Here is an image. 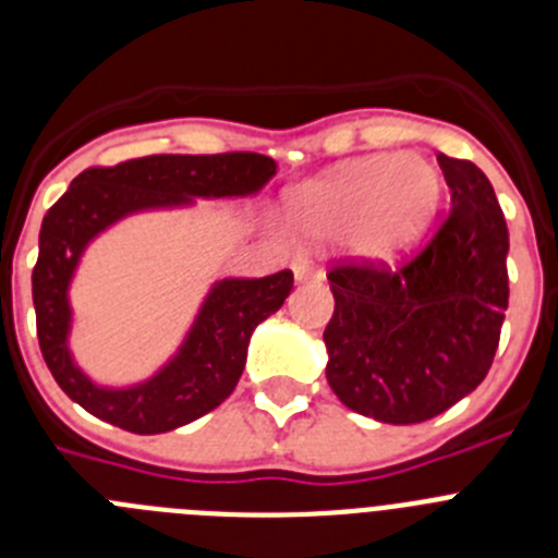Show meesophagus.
Segmentation results:
<instances>
[{
  "mask_svg": "<svg viewBox=\"0 0 558 558\" xmlns=\"http://www.w3.org/2000/svg\"><path fill=\"white\" fill-rule=\"evenodd\" d=\"M293 276H295V282H313V279H322V268L310 263V259H295Z\"/></svg>",
  "mask_w": 558,
  "mask_h": 558,
  "instance_id": "34e87169",
  "label": "esophagus"
}]
</instances>
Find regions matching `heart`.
I'll return each mask as SVG.
<instances>
[{
  "mask_svg": "<svg viewBox=\"0 0 558 558\" xmlns=\"http://www.w3.org/2000/svg\"><path fill=\"white\" fill-rule=\"evenodd\" d=\"M441 172L422 156L374 153L293 186L284 209L295 234L340 240L357 259L397 263L425 236L441 204Z\"/></svg>",
  "mask_w": 558,
  "mask_h": 558,
  "instance_id": "obj_1",
  "label": "heart"
}]
</instances>
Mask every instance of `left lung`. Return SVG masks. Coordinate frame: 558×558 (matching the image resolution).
<instances>
[{
    "label": "left lung",
    "instance_id": "obj_1",
    "mask_svg": "<svg viewBox=\"0 0 558 558\" xmlns=\"http://www.w3.org/2000/svg\"><path fill=\"white\" fill-rule=\"evenodd\" d=\"M450 218L399 270H329L327 383L354 413L416 425L445 413L489 374L509 307V229L489 179L438 153Z\"/></svg>",
    "mask_w": 558,
    "mask_h": 558
}]
</instances>
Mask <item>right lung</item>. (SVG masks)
<instances>
[{
	"label": "right lung",
	"mask_w": 558,
	"mask_h": 558,
	"mask_svg": "<svg viewBox=\"0 0 558 558\" xmlns=\"http://www.w3.org/2000/svg\"><path fill=\"white\" fill-rule=\"evenodd\" d=\"M276 175V161L259 153L145 156L117 167L83 170L44 215L38 263L33 268L38 347L47 368L72 402L128 433L153 436L190 425L229 399L245 368L254 329L282 307L293 274L263 279H220L209 288L179 352L136 386H97L69 352V284L83 251L128 215L181 209L195 198H248Z\"/></svg>",
	"instance_id": "right-lung-1"
}]
</instances>
